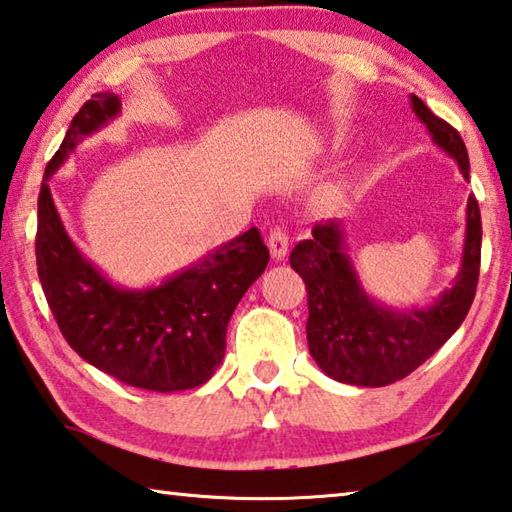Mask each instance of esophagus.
Wrapping results in <instances>:
<instances>
[{
    "instance_id": "34e87169",
    "label": "esophagus",
    "mask_w": 512,
    "mask_h": 512,
    "mask_svg": "<svg viewBox=\"0 0 512 512\" xmlns=\"http://www.w3.org/2000/svg\"><path fill=\"white\" fill-rule=\"evenodd\" d=\"M267 247H270L272 258H276V261H283L285 254H288V247H290L288 233H285L281 227H274L270 231V236H267Z\"/></svg>"
}]
</instances>
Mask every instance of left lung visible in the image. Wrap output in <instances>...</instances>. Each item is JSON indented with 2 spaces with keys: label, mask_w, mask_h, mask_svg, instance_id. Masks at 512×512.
<instances>
[{
  "label": "left lung",
  "mask_w": 512,
  "mask_h": 512,
  "mask_svg": "<svg viewBox=\"0 0 512 512\" xmlns=\"http://www.w3.org/2000/svg\"><path fill=\"white\" fill-rule=\"evenodd\" d=\"M411 107L436 146L456 159L470 179V159L461 134L438 119L418 96ZM294 272L308 290V348L328 378L357 387H387L407 378L429 360L463 324L474 301L481 265V213L477 197H468V224L461 270L454 285L429 308L391 310L364 292L346 254L339 220L317 222L312 238L290 254Z\"/></svg>",
  "instance_id": "8db88e82"
}]
</instances>
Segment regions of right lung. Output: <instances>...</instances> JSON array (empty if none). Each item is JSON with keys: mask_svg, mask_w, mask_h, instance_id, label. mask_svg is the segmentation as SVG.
Returning <instances> with one entry per match:
<instances>
[{"mask_svg": "<svg viewBox=\"0 0 512 512\" xmlns=\"http://www.w3.org/2000/svg\"><path fill=\"white\" fill-rule=\"evenodd\" d=\"M119 112V96L94 94L71 119L44 170L35 233L38 276L62 337L85 362L137 389H193L220 366L229 319L242 294L265 272L270 251L251 227L146 290L116 288L85 261L62 227L47 179L83 137Z\"/></svg>", "mask_w": 512, "mask_h": 512, "instance_id": "1", "label": "right lung"}]
</instances>
